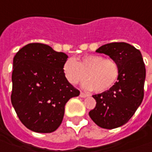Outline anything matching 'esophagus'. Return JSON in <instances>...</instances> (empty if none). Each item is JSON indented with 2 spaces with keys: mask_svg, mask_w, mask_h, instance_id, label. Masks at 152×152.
Here are the masks:
<instances>
[{
  "mask_svg": "<svg viewBox=\"0 0 152 152\" xmlns=\"http://www.w3.org/2000/svg\"><path fill=\"white\" fill-rule=\"evenodd\" d=\"M80 97H83V98H84V97H88V95H87L86 93H84V92H81V93H80Z\"/></svg>",
  "mask_w": 152,
  "mask_h": 152,
  "instance_id": "obj_1",
  "label": "esophagus"
}]
</instances>
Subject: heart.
Instances as JSON below:
<instances>
[{
    "label": "heart",
    "mask_w": 152,
    "mask_h": 152,
    "mask_svg": "<svg viewBox=\"0 0 152 152\" xmlns=\"http://www.w3.org/2000/svg\"><path fill=\"white\" fill-rule=\"evenodd\" d=\"M63 73L66 81L76 85L86 78L82 83L85 90L102 92L110 89L118 81L120 69L118 63L111 58L102 55H88L77 60H67L63 66Z\"/></svg>",
    "instance_id": "heart-1"
}]
</instances>
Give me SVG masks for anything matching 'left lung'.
<instances>
[{
  "mask_svg": "<svg viewBox=\"0 0 152 152\" xmlns=\"http://www.w3.org/2000/svg\"><path fill=\"white\" fill-rule=\"evenodd\" d=\"M96 52L116 60L120 73L118 81L109 90L92 96L97 103L89 116L101 128H118L128 122L143 100L145 79L143 58L140 50L127 43L107 44Z\"/></svg>",
  "mask_w": 152,
  "mask_h": 152,
  "instance_id": "1",
  "label": "left lung"
}]
</instances>
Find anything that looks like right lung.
I'll list each match as a JSON object with an SVG mask.
<instances>
[{"instance_id": "right-lung-1", "label": "right lung", "mask_w": 152, "mask_h": 152, "mask_svg": "<svg viewBox=\"0 0 152 152\" xmlns=\"http://www.w3.org/2000/svg\"><path fill=\"white\" fill-rule=\"evenodd\" d=\"M67 58L65 53L39 43L25 45L14 56L12 104L21 122L32 131L56 130L66 103L80 94L64 76Z\"/></svg>"}]
</instances>
